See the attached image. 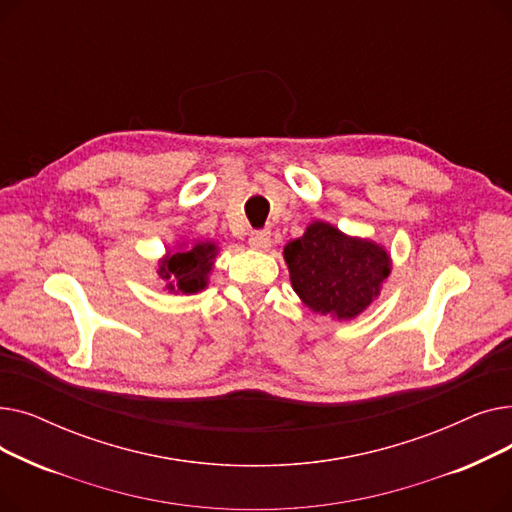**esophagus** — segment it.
Here are the masks:
<instances>
[{"instance_id": "esophagus-1", "label": "esophagus", "mask_w": 512, "mask_h": 512, "mask_svg": "<svg viewBox=\"0 0 512 512\" xmlns=\"http://www.w3.org/2000/svg\"><path fill=\"white\" fill-rule=\"evenodd\" d=\"M249 245L255 251H267L272 247V232L270 230H255L249 236Z\"/></svg>"}]
</instances>
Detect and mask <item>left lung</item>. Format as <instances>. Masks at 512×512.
<instances>
[{
	"label": "left lung",
	"instance_id": "8db88e82",
	"mask_svg": "<svg viewBox=\"0 0 512 512\" xmlns=\"http://www.w3.org/2000/svg\"><path fill=\"white\" fill-rule=\"evenodd\" d=\"M290 282L315 313L336 319L361 315L378 299L390 276V255L378 242L346 236L326 222H313L284 247Z\"/></svg>",
	"mask_w": 512,
	"mask_h": 512
}]
</instances>
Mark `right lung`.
Wrapping results in <instances>:
<instances>
[{"instance_id":"obj_1","label":"right lung","mask_w":512,"mask_h":512,"mask_svg":"<svg viewBox=\"0 0 512 512\" xmlns=\"http://www.w3.org/2000/svg\"><path fill=\"white\" fill-rule=\"evenodd\" d=\"M218 255V245L211 240H199L193 247L184 251L168 253L159 261V278L166 280L170 292L195 294L207 288L209 274L213 270V261Z\"/></svg>"}]
</instances>
